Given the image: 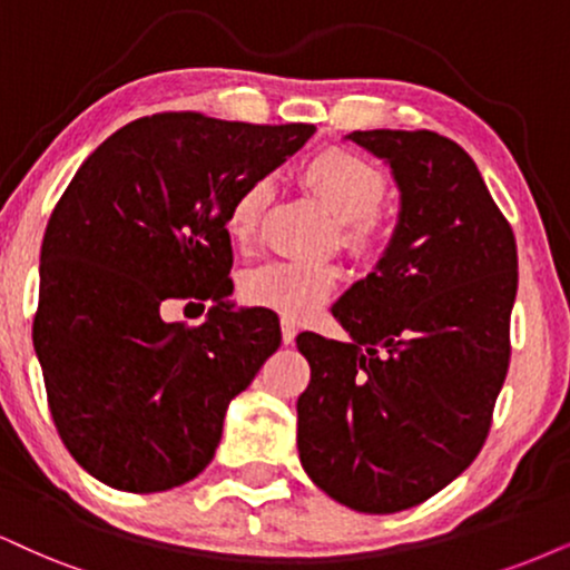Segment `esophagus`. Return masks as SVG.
Instances as JSON below:
<instances>
[{
  "label": "esophagus",
  "instance_id": "34e87169",
  "mask_svg": "<svg viewBox=\"0 0 570 570\" xmlns=\"http://www.w3.org/2000/svg\"><path fill=\"white\" fill-rule=\"evenodd\" d=\"M279 327H283V341L285 343H293L298 333V320L291 317V314H283V320H279Z\"/></svg>",
  "mask_w": 570,
  "mask_h": 570
}]
</instances>
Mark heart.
I'll use <instances>...</instances> for the list:
<instances>
[{
  "mask_svg": "<svg viewBox=\"0 0 570 570\" xmlns=\"http://www.w3.org/2000/svg\"><path fill=\"white\" fill-rule=\"evenodd\" d=\"M301 187L338 222V243L354 256L367 258L381 250L385 222V174L372 160L346 147H325L308 156L298 168ZM272 203V185L256 179L232 200L227 232L237 245H248L258 235ZM338 287V269L327 264L269 262L243 277L240 291L248 304L269 306L291 317L314 312Z\"/></svg>",
  "mask_w": 570,
  "mask_h": 570,
  "instance_id": "obj_1",
  "label": "heart"
}]
</instances>
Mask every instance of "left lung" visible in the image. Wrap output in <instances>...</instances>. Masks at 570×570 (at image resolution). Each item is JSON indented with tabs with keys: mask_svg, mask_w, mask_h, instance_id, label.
<instances>
[{
	"mask_svg": "<svg viewBox=\"0 0 570 570\" xmlns=\"http://www.w3.org/2000/svg\"><path fill=\"white\" fill-rule=\"evenodd\" d=\"M402 208L375 272L333 304L348 343L301 333V465L351 510L431 500L481 452L510 367L518 250L479 166L435 131H351Z\"/></svg>",
	"mask_w": 570,
	"mask_h": 570,
	"instance_id": "1",
	"label": "left lung"
}]
</instances>
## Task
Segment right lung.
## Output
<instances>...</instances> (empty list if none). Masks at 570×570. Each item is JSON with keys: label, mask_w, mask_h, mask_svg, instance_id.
Returning a JSON list of instances; mask_svg holds the SVG:
<instances>
[{"label": "right lung", "mask_w": 570, "mask_h": 570, "mask_svg": "<svg viewBox=\"0 0 570 570\" xmlns=\"http://www.w3.org/2000/svg\"><path fill=\"white\" fill-rule=\"evenodd\" d=\"M314 131L156 114L70 179L41 243L33 348L62 444L97 481L150 494L214 460L229 402L283 341L277 314L229 301V206ZM166 297L215 308L187 328L159 320Z\"/></svg>", "instance_id": "obj_1"}]
</instances>
